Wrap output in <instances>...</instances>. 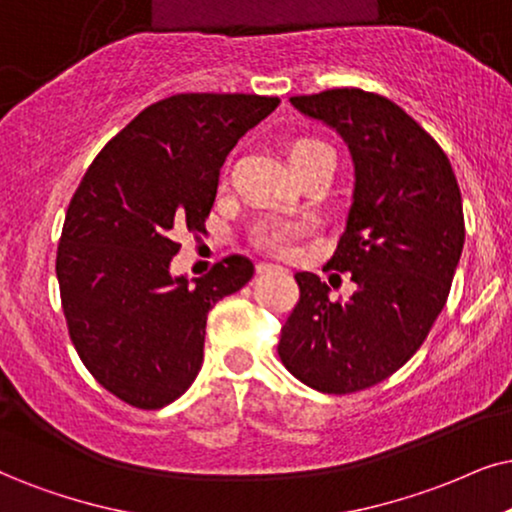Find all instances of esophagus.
Wrapping results in <instances>:
<instances>
[{
    "mask_svg": "<svg viewBox=\"0 0 512 512\" xmlns=\"http://www.w3.org/2000/svg\"><path fill=\"white\" fill-rule=\"evenodd\" d=\"M278 267H274V264H267V262H260L257 264V274H271V271H276Z\"/></svg>",
    "mask_w": 512,
    "mask_h": 512,
    "instance_id": "esophagus-1",
    "label": "esophagus"
}]
</instances>
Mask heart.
<instances>
[{
	"mask_svg": "<svg viewBox=\"0 0 512 512\" xmlns=\"http://www.w3.org/2000/svg\"><path fill=\"white\" fill-rule=\"evenodd\" d=\"M321 151H328L326 144L316 139H300L295 141L293 146L288 148L290 165L295 167V172H300L309 160L316 158ZM307 231V226L300 222H288V219H271V222H264L257 226L255 231V243L260 245L262 250L271 252V255H293L297 250V243Z\"/></svg>",
	"mask_w": 512,
	"mask_h": 512,
	"instance_id": "b5f03b06",
	"label": "heart"
}]
</instances>
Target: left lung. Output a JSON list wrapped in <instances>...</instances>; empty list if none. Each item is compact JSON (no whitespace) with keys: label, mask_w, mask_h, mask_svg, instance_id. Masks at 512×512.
<instances>
[{"label":"left lung","mask_w":512,"mask_h":512,"mask_svg":"<svg viewBox=\"0 0 512 512\" xmlns=\"http://www.w3.org/2000/svg\"><path fill=\"white\" fill-rule=\"evenodd\" d=\"M290 103L352 153V208L328 267L357 290L331 300L319 276L295 274L278 357L304 385L352 394L399 371L444 309L465 241L461 189L442 146L385 96L345 87Z\"/></svg>","instance_id":"8db88e82"}]
</instances>
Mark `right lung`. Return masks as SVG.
<instances>
[{"mask_svg": "<svg viewBox=\"0 0 512 512\" xmlns=\"http://www.w3.org/2000/svg\"><path fill=\"white\" fill-rule=\"evenodd\" d=\"M276 96L174 94L144 108L84 172L56 252L70 340L96 383L144 411L189 390L203 366L212 304L255 274L229 255L189 283L170 262L184 231H205L219 167Z\"/></svg>", "mask_w": 512, "mask_h": 512, "instance_id": "right-lung-1", "label": "right lung"}]
</instances>
